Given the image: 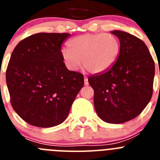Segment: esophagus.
Returning <instances> with one entry per match:
<instances>
[{
	"label": "esophagus",
	"instance_id": "1",
	"mask_svg": "<svg viewBox=\"0 0 160 160\" xmlns=\"http://www.w3.org/2000/svg\"><path fill=\"white\" fill-rule=\"evenodd\" d=\"M84 84L86 85V86H87V85L89 84V82H88V78H87V77H85V78H84Z\"/></svg>",
	"mask_w": 160,
	"mask_h": 160
}]
</instances>
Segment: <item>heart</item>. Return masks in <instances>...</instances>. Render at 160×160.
<instances>
[{
  "mask_svg": "<svg viewBox=\"0 0 160 160\" xmlns=\"http://www.w3.org/2000/svg\"><path fill=\"white\" fill-rule=\"evenodd\" d=\"M68 49L62 50L63 62L68 68L77 70L82 61L87 71L98 73L106 71L116 62L120 42L111 33H86L70 39Z\"/></svg>",
  "mask_w": 160,
  "mask_h": 160,
  "instance_id": "heart-1",
  "label": "heart"
}]
</instances>
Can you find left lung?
<instances>
[{
	"instance_id": "1",
	"label": "left lung",
	"mask_w": 160,
	"mask_h": 160,
	"mask_svg": "<svg viewBox=\"0 0 160 160\" xmlns=\"http://www.w3.org/2000/svg\"><path fill=\"white\" fill-rule=\"evenodd\" d=\"M111 32L120 42L118 59L107 71L89 77L88 82L99 118L122 123L139 115L152 98L155 62L139 38L123 31Z\"/></svg>"
}]
</instances>
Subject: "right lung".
<instances>
[{"label": "right lung", "mask_w": 160, "mask_h": 160, "mask_svg": "<svg viewBox=\"0 0 160 160\" xmlns=\"http://www.w3.org/2000/svg\"><path fill=\"white\" fill-rule=\"evenodd\" d=\"M70 33L38 32L13 49L6 70L10 102L24 121L38 128L64 122L84 86L81 73L67 70L61 54Z\"/></svg>", "instance_id": "1"}]
</instances>
